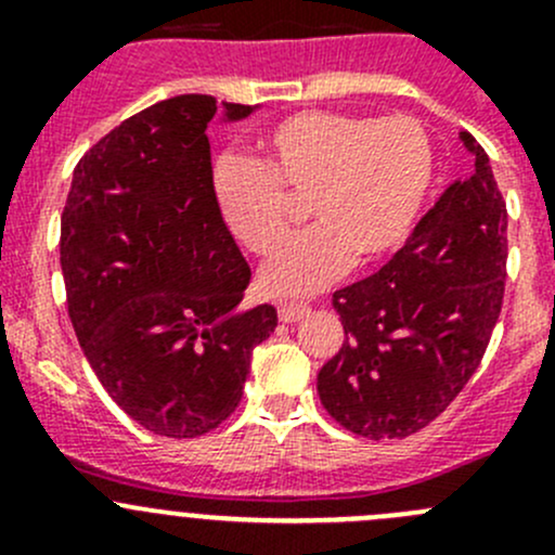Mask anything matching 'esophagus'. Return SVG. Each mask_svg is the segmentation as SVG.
Masks as SVG:
<instances>
[{"mask_svg": "<svg viewBox=\"0 0 555 555\" xmlns=\"http://www.w3.org/2000/svg\"><path fill=\"white\" fill-rule=\"evenodd\" d=\"M306 313H311L309 304H295V300H282V304H279V319L287 324L298 322V319H304Z\"/></svg>", "mask_w": 555, "mask_h": 555, "instance_id": "esophagus-1", "label": "esophagus"}]
</instances>
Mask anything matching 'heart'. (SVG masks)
<instances>
[{
	"mask_svg": "<svg viewBox=\"0 0 555 555\" xmlns=\"http://www.w3.org/2000/svg\"><path fill=\"white\" fill-rule=\"evenodd\" d=\"M433 171V144L413 117L306 109L262 137L260 160H217L215 198L233 236L255 255H271L284 242L293 201L309 198L317 222L266 262L260 287L311 295L351 260L365 266L400 249L427 201Z\"/></svg>",
	"mask_w": 555,
	"mask_h": 555,
	"instance_id": "1",
	"label": "heart"
}]
</instances>
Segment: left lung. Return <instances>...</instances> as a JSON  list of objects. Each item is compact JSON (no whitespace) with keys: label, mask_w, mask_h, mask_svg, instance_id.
Wrapping results in <instances>:
<instances>
[{"label":"left lung","mask_w":555,"mask_h":555,"mask_svg":"<svg viewBox=\"0 0 555 555\" xmlns=\"http://www.w3.org/2000/svg\"><path fill=\"white\" fill-rule=\"evenodd\" d=\"M473 177L456 179L373 276L338 289L346 344L317 376L319 400L349 433L408 438L478 371L507 279V206L473 133Z\"/></svg>","instance_id":"obj_1"}]
</instances>
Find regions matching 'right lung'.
<instances>
[{"instance_id": "right-lung-1", "label": "right lung", "mask_w": 555, "mask_h": 555, "mask_svg": "<svg viewBox=\"0 0 555 555\" xmlns=\"http://www.w3.org/2000/svg\"><path fill=\"white\" fill-rule=\"evenodd\" d=\"M184 93L112 128L77 164L61 215L72 327L106 395L144 429L198 438L238 408L251 349L276 327L242 309L251 271L215 198L206 128ZM228 120L255 106L222 104Z\"/></svg>"}]
</instances>
